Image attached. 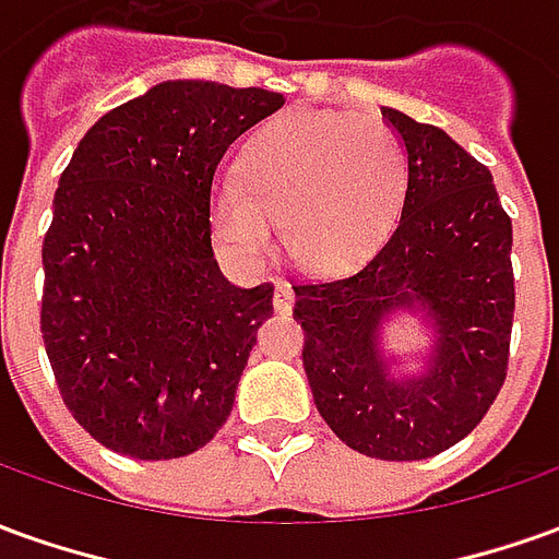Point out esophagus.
Returning <instances> with one entry per match:
<instances>
[{
  "mask_svg": "<svg viewBox=\"0 0 559 559\" xmlns=\"http://www.w3.org/2000/svg\"><path fill=\"white\" fill-rule=\"evenodd\" d=\"M272 306L278 314H290L293 311V287L287 281H278L275 284V296H272Z\"/></svg>",
  "mask_w": 559,
  "mask_h": 559,
  "instance_id": "1",
  "label": "esophagus"
}]
</instances>
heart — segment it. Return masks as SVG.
I'll return each mask as SVG.
<instances>
[{
  "mask_svg": "<svg viewBox=\"0 0 559 559\" xmlns=\"http://www.w3.org/2000/svg\"><path fill=\"white\" fill-rule=\"evenodd\" d=\"M405 181L400 139L357 115H284L253 135L241 175L212 187L217 239L245 266H263L281 236L306 269H338L378 248Z\"/></svg>",
  "mask_w": 559,
  "mask_h": 559,
  "instance_id": "1",
  "label": "heart"
}]
</instances>
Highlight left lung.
Here are the masks:
<instances>
[{"label": "left lung", "instance_id": "1", "mask_svg": "<svg viewBox=\"0 0 559 559\" xmlns=\"http://www.w3.org/2000/svg\"><path fill=\"white\" fill-rule=\"evenodd\" d=\"M402 144L400 217L357 272L296 284L311 396L335 436L374 460H427L466 439L509 362L511 221L493 175L439 127L381 108ZM415 319L424 343L390 348Z\"/></svg>", "mask_w": 559, "mask_h": 559}]
</instances>
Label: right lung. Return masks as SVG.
Returning a JSON list of instances; mask_svg holds the SVG:
<instances>
[{
    "mask_svg": "<svg viewBox=\"0 0 559 559\" xmlns=\"http://www.w3.org/2000/svg\"><path fill=\"white\" fill-rule=\"evenodd\" d=\"M284 103L163 81L99 117L60 175L41 338L72 417L117 454H193L233 412L275 287L224 278L212 187L229 144Z\"/></svg>",
    "mask_w": 559,
    "mask_h": 559,
    "instance_id": "1",
    "label": "right lung"
}]
</instances>
